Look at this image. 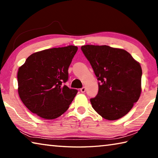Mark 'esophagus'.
I'll list each match as a JSON object with an SVG mask.
<instances>
[{"mask_svg":"<svg viewBox=\"0 0 158 158\" xmlns=\"http://www.w3.org/2000/svg\"><path fill=\"white\" fill-rule=\"evenodd\" d=\"M80 91H81V93H85V87H83V88H81V89H80Z\"/></svg>","mask_w":158,"mask_h":158,"instance_id":"34e87169","label":"esophagus"}]
</instances>
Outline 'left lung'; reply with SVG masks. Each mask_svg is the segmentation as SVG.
I'll list each match as a JSON object with an SVG mask.
<instances>
[{
	"mask_svg": "<svg viewBox=\"0 0 158 158\" xmlns=\"http://www.w3.org/2000/svg\"><path fill=\"white\" fill-rule=\"evenodd\" d=\"M81 50L100 81L98 95L90 99L93 108L109 121L123 117L140 97V63L125 49L106 45H84Z\"/></svg>",
	"mask_w": 158,
	"mask_h": 158,
	"instance_id": "1",
	"label": "left lung"
}]
</instances>
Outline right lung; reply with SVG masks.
Masks as SVG:
<instances>
[{
  "instance_id": "1",
  "label": "right lung",
  "mask_w": 158,
  "mask_h": 158,
  "mask_svg": "<svg viewBox=\"0 0 158 158\" xmlns=\"http://www.w3.org/2000/svg\"><path fill=\"white\" fill-rule=\"evenodd\" d=\"M78 47L73 45L33 53L18 69V93L32 113L46 120L55 119L68 110L76 89L63 85Z\"/></svg>"
}]
</instances>
